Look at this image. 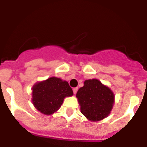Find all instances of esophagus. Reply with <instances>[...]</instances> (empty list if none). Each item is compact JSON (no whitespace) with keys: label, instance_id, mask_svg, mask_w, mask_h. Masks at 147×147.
I'll return each mask as SVG.
<instances>
[{"label":"esophagus","instance_id":"1","mask_svg":"<svg viewBox=\"0 0 147 147\" xmlns=\"http://www.w3.org/2000/svg\"><path fill=\"white\" fill-rule=\"evenodd\" d=\"M77 90H78V88H73V92H74V94H76V93H77Z\"/></svg>","mask_w":147,"mask_h":147}]
</instances>
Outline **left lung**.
<instances>
[{"label": "left lung", "mask_w": 147, "mask_h": 147, "mask_svg": "<svg viewBox=\"0 0 147 147\" xmlns=\"http://www.w3.org/2000/svg\"><path fill=\"white\" fill-rule=\"evenodd\" d=\"M81 113L88 119L98 121L110 114L114 102V94L98 80L85 81L76 93Z\"/></svg>", "instance_id": "1"}]
</instances>
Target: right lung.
<instances>
[{"label": "right lung", "instance_id": "right-lung-1", "mask_svg": "<svg viewBox=\"0 0 147 147\" xmlns=\"http://www.w3.org/2000/svg\"><path fill=\"white\" fill-rule=\"evenodd\" d=\"M73 94L67 82L51 77L34 85L32 88V102L40 113L51 115L59 110L66 96Z\"/></svg>", "mask_w": 147, "mask_h": 147}]
</instances>
